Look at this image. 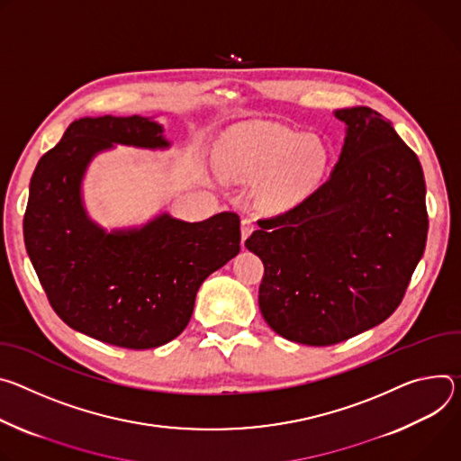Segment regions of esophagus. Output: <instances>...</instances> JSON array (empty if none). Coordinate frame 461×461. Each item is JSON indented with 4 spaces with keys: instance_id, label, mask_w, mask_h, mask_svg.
Returning a JSON list of instances; mask_svg holds the SVG:
<instances>
[{
    "instance_id": "esophagus-1",
    "label": "esophagus",
    "mask_w": 461,
    "mask_h": 461,
    "mask_svg": "<svg viewBox=\"0 0 461 461\" xmlns=\"http://www.w3.org/2000/svg\"><path fill=\"white\" fill-rule=\"evenodd\" d=\"M254 229H257V225H254V221L250 218L241 220V243H245V240L252 234Z\"/></svg>"
}]
</instances>
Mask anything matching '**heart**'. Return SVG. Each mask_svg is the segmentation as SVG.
Returning <instances> with one entry per match:
<instances>
[{"label": "heart", "instance_id": "1", "mask_svg": "<svg viewBox=\"0 0 461 461\" xmlns=\"http://www.w3.org/2000/svg\"><path fill=\"white\" fill-rule=\"evenodd\" d=\"M216 163L238 181L262 177L260 203L271 211H284L321 185L330 151L317 137H303L280 124L250 122L218 142Z\"/></svg>", "mask_w": 461, "mask_h": 461}]
</instances>
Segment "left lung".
<instances>
[{
    "mask_svg": "<svg viewBox=\"0 0 461 461\" xmlns=\"http://www.w3.org/2000/svg\"><path fill=\"white\" fill-rule=\"evenodd\" d=\"M346 124L330 177L293 209L260 220L245 247L264 262L258 303L284 339L331 346L384 322L423 257L429 216L416 153L381 113Z\"/></svg>",
    "mask_w": 461,
    "mask_h": 461,
    "instance_id": "left-lung-1",
    "label": "left lung"
}]
</instances>
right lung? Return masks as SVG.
<instances>
[{
    "instance_id": "right-lung-1",
    "label": "right lung",
    "mask_w": 461,
    "mask_h": 461,
    "mask_svg": "<svg viewBox=\"0 0 461 461\" xmlns=\"http://www.w3.org/2000/svg\"><path fill=\"white\" fill-rule=\"evenodd\" d=\"M113 144L170 146L161 124L139 115L75 121L36 165L23 240L69 328L119 348H158L186 328L203 280L240 252V218L221 212L188 223L161 214L140 229L106 232L86 214L80 183Z\"/></svg>"
}]
</instances>
